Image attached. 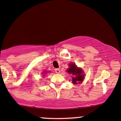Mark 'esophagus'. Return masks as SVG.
<instances>
[{
    "mask_svg": "<svg viewBox=\"0 0 121 121\" xmlns=\"http://www.w3.org/2000/svg\"><path fill=\"white\" fill-rule=\"evenodd\" d=\"M55 72H56V73H57V74H59V73H60V69H55Z\"/></svg>",
    "mask_w": 121,
    "mask_h": 121,
    "instance_id": "esophagus-1",
    "label": "esophagus"
}]
</instances>
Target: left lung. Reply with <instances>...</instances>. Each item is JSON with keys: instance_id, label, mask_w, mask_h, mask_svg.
<instances>
[{"instance_id": "left-lung-1", "label": "left lung", "mask_w": 121, "mask_h": 121, "mask_svg": "<svg viewBox=\"0 0 121 121\" xmlns=\"http://www.w3.org/2000/svg\"><path fill=\"white\" fill-rule=\"evenodd\" d=\"M66 72L72 76V83L77 85L82 82L85 79L84 72L81 68L78 67L74 62H70Z\"/></svg>"}]
</instances>
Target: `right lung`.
<instances>
[{
	"label": "right lung",
	"instance_id": "add662e5",
	"mask_svg": "<svg viewBox=\"0 0 121 121\" xmlns=\"http://www.w3.org/2000/svg\"><path fill=\"white\" fill-rule=\"evenodd\" d=\"M47 73H48V72H47V71H45V72H43V73H42V76H45V75L47 74Z\"/></svg>",
	"mask_w": 121,
	"mask_h": 121
}]
</instances>
